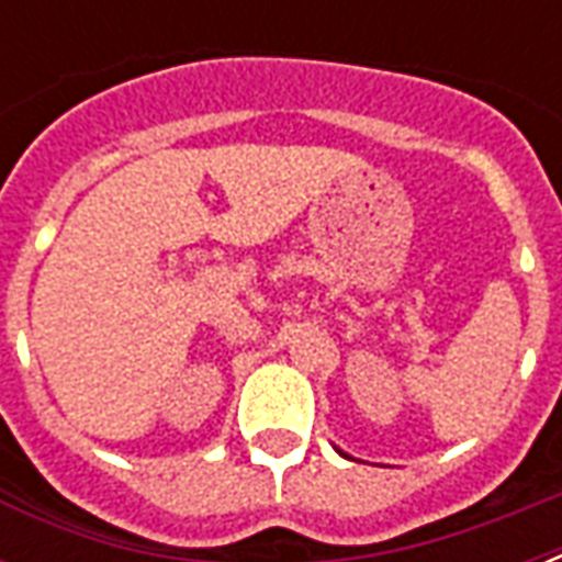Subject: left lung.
<instances>
[{"label": "left lung", "instance_id": "left-lung-1", "mask_svg": "<svg viewBox=\"0 0 562 562\" xmlns=\"http://www.w3.org/2000/svg\"><path fill=\"white\" fill-rule=\"evenodd\" d=\"M337 451H340V448H337ZM340 454H342V451H340Z\"/></svg>", "mask_w": 562, "mask_h": 562}]
</instances>
